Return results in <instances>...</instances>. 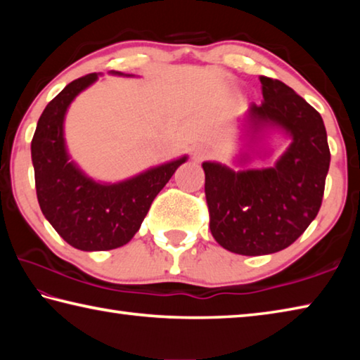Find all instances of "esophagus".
Instances as JSON below:
<instances>
[{"mask_svg":"<svg viewBox=\"0 0 360 360\" xmlns=\"http://www.w3.org/2000/svg\"><path fill=\"white\" fill-rule=\"evenodd\" d=\"M208 155H210V150L206 149L205 146H197V148H193L192 150V158L195 162H202Z\"/></svg>","mask_w":360,"mask_h":360,"instance_id":"1","label":"esophagus"}]
</instances>
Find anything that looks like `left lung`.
I'll return each mask as SVG.
<instances>
[{"instance_id": "left-lung-1", "label": "left lung", "mask_w": 360, "mask_h": 360, "mask_svg": "<svg viewBox=\"0 0 360 360\" xmlns=\"http://www.w3.org/2000/svg\"><path fill=\"white\" fill-rule=\"evenodd\" d=\"M260 82L264 101L252 103L241 120L245 144L236 163L243 168L202 163L211 233L241 255L283 251L308 229L330 165L321 114L281 81L260 76ZM276 131L291 139L288 149L273 167L248 169L255 156L271 153L263 141Z\"/></svg>"}]
</instances>
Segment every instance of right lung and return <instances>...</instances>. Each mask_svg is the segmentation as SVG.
<instances>
[{"instance_id": "obj_1", "label": "right lung", "mask_w": 360, "mask_h": 360, "mask_svg": "<svg viewBox=\"0 0 360 360\" xmlns=\"http://www.w3.org/2000/svg\"><path fill=\"white\" fill-rule=\"evenodd\" d=\"M112 76H133L109 71ZM92 72L70 82L42 111L32 141L36 195L57 233L81 251H109L129 243L141 227L157 193L187 160L182 155L119 182H101L72 160L65 117L76 96L98 81Z\"/></svg>"}]
</instances>
